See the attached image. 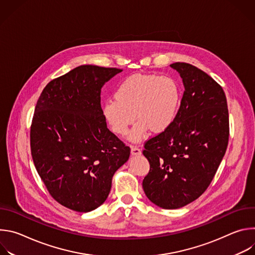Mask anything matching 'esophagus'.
<instances>
[{
  "label": "esophagus",
  "instance_id": "esophagus-1",
  "mask_svg": "<svg viewBox=\"0 0 255 255\" xmlns=\"http://www.w3.org/2000/svg\"><path fill=\"white\" fill-rule=\"evenodd\" d=\"M131 154H132V155H134V156L140 155V154H141V150H140L138 147H134V146H132V147H131Z\"/></svg>",
  "mask_w": 255,
  "mask_h": 255
}]
</instances>
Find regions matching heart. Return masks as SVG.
<instances>
[{
    "instance_id": "heart-1",
    "label": "heart",
    "mask_w": 255,
    "mask_h": 255,
    "mask_svg": "<svg viewBox=\"0 0 255 255\" xmlns=\"http://www.w3.org/2000/svg\"><path fill=\"white\" fill-rule=\"evenodd\" d=\"M180 89L174 79L158 75H133L122 81L114 93L115 101L103 106V115L112 131L125 136L135 120L129 139L139 142L166 131L174 122L180 105Z\"/></svg>"
}]
</instances>
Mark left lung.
Here are the masks:
<instances>
[{
	"instance_id": "8db88e82",
	"label": "left lung",
	"mask_w": 255,
	"mask_h": 255,
	"mask_svg": "<svg viewBox=\"0 0 255 255\" xmlns=\"http://www.w3.org/2000/svg\"><path fill=\"white\" fill-rule=\"evenodd\" d=\"M185 92L172 125L145 143L150 164L142 187L162 209H178L209 187L227 149L229 114L222 87L206 72L186 63L170 64Z\"/></svg>"
}]
</instances>
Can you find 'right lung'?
<instances>
[{"mask_svg":"<svg viewBox=\"0 0 255 255\" xmlns=\"http://www.w3.org/2000/svg\"><path fill=\"white\" fill-rule=\"evenodd\" d=\"M122 69L81 65L42 91L30 131L31 154L52 198L87 213L108 198L112 177L130 148L107 128L103 86Z\"/></svg>","mask_w":255,"mask_h":255,"instance_id":"add662e5","label":"right lung"}]
</instances>
